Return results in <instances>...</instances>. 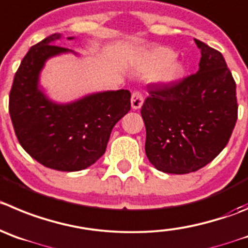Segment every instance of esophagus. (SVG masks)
I'll list each match as a JSON object with an SVG mask.
<instances>
[{
	"instance_id": "1",
	"label": "esophagus",
	"mask_w": 248,
	"mask_h": 248,
	"mask_svg": "<svg viewBox=\"0 0 248 248\" xmlns=\"http://www.w3.org/2000/svg\"><path fill=\"white\" fill-rule=\"evenodd\" d=\"M143 95L142 93L140 90H136V92L132 93V98H131V105L132 108H135V110H138L140 108V106L143 105Z\"/></svg>"
}]
</instances>
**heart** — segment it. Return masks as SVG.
I'll use <instances>...</instances> for the list:
<instances>
[{
    "label": "heart",
    "mask_w": 248,
    "mask_h": 248,
    "mask_svg": "<svg viewBox=\"0 0 248 248\" xmlns=\"http://www.w3.org/2000/svg\"><path fill=\"white\" fill-rule=\"evenodd\" d=\"M138 68L153 72V82L163 87L180 82L186 72L185 64L176 59V52L164 46L145 51L138 62Z\"/></svg>",
    "instance_id": "obj_1"
}]
</instances>
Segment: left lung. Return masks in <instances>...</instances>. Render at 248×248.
Segmentation results:
<instances>
[{"mask_svg":"<svg viewBox=\"0 0 248 248\" xmlns=\"http://www.w3.org/2000/svg\"><path fill=\"white\" fill-rule=\"evenodd\" d=\"M200 69L172 85L149 84L142 106L145 154L159 171L200 170L225 148L237 120L236 83L223 55L194 39Z\"/></svg>","mask_w":248,"mask_h":248,"instance_id":"obj_1","label":"left lung"}]
</instances>
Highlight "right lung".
<instances>
[{
  "mask_svg": "<svg viewBox=\"0 0 248 248\" xmlns=\"http://www.w3.org/2000/svg\"><path fill=\"white\" fill-rule=\"evenodd\" d=\"M60 38L52 34L28 51L9 93V115L18 142L31 158L54 170L79 171L103 156L113 126L131 110V93L120 89L69 104L51 101L39 88V76L50 57L72 52L54 45Z\"/></svg>",
  "mask_w": 248,
  "mask_h": 248,
  "instance_id": "add662e5",
  "label": "right lung"
}]
</instances>
